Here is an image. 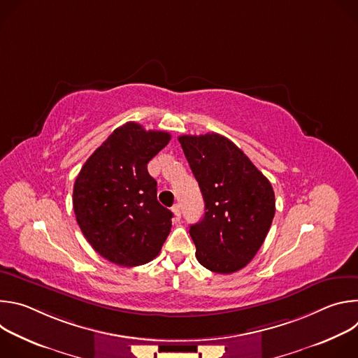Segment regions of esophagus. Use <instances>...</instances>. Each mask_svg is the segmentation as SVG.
<instances>
[{
	"label": "esophagus",
	"mask_w": 358,
	"mask_h": 358,
	"mask_svg": "<svg viewBox=\"0 0 358 358\" xmlns=\"http://www.w3.org/2000/svg\"><path fill=\"white\" fill-rule=\"evenodd\" d=\"M171 211H173V214L176 215V218H177V220H180V218H181V208H180V203H174L173 208H171Z\"/></svg>",
	"instance_id": "obj_1"
}]
</instances>
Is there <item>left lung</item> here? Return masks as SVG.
Instances as JSON below:
<instances>
[{
	"instance_id": "obj_1",
	"label": "left lung",
	"mask_w": 358,
	"mask_h": 358,
	"mask_svg": "<svg viewBox=\"0 0 358 358\" xmlns=\"http://www.w3.org/2000/svg\"><path fill=\"white\" fill-rule=\"evenodd\" d=\"M206 208L189 227L198 262L215 273L245 268L262 246L275 217L269 180L245 152L217 133L180 136Z\"/></svg>"
}]
</instances>
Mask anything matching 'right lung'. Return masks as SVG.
Listing matches in <instances>:
<instances>
[{
  "label": "right lung",
  "instance_id": "1",
  "mask_svg": "<svg viewBox=\"0 0 358 358\" xmlns=\"http://www.w3.org/2000/svg\"><path fill=\"white\" fill-rule=\"evenodd\" d=\"M171 136L129 122L86 160L73 185V211L92 248L112 264L138 266L155 259L166 242L173 213L157 201L148 162Z\"/></svg>",
  "mask_w": 358,
  "mask_h": 358
}]
</instances>
